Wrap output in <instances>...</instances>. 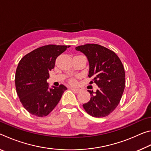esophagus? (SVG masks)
Returning a JSON list of instances; mask_svg holds the SVG:
<instances>
[{
  "mask_svg": "<svg viewBox=\"0 0 151 151\" xmlns=\"http://www.w3.org/2000/svg\"><path fill=\"white\" fill-rule=\"evenodd\" d=\"M70 89H71V90H72L73 91L75 92V93H78V92L80 91V89H78V88H74V87L70 88Z\"/></svg>",
  "mask_w": 151,
  "mask_h": 151,
  "instance_id": "esophagus-1",
  "label": "esophagus"
}]
</instances>
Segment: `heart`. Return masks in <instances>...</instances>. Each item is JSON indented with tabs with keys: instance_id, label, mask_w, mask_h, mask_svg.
<instances>
[{
	"instance_id": "obj_1",
	"label": "heart",
	"mask_w": 151,
	"mask_h": 151,
	"mask_svg": "<svg viewBox=\"0 0 151 151\" xmlns=\"http://www.w3.org/2000/svg\"><path fill=\"white\" fill-rule=\"evenodd\" d=\"M69 83L71 84H75L76 83V80L75 78H70L69 80Z\"/></svg>"
}]
</instances>
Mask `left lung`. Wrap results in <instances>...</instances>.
<instances>
[{
    "mask_svg": "<svg viewBox=\"0 0 151 151\" xmlns=\"http://www.w3.org/2000/svg\"><path fill=\"white\" fill-rule=\"evenodd\" d=\"M84 53L89 63L90 84L99 86L95 93L88 91L91 99L83 104L88 114L94 117L108 116L120 103L125 87V73L121 60L116 53L97 44H86L76 47Z\"/></svg>",
    "mask_w": 151,
    "mask_h": 151,
    "instance_id": "left-lung-1",
    "label": "left lung"
}]
</instances>
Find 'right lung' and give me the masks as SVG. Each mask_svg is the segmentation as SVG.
Listing matches in <instances>:
<instances>
[{
	"label": "right lung",
	"instance_id": "right-lung-1",
	"mask_svg": "<svg viewBox=\"0 0 151 151\" xmlns=\"http://www.w3.org/2000/svg\"><path fill=\"white\" fill-rule=\"evenodd\" d=\"M70 46L48 45L21 58L15 75V86L20 103L32 115L47 116L60 101L67 88L60 85L50 88L47 82L57 58Z\"/></svg>",
	"mask_w": 151,
	"mask_h": 151
}]
</instances>
